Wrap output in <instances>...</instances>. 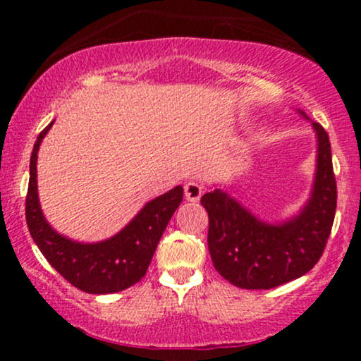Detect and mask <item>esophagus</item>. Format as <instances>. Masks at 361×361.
I'll use <instances>...</instances> for the list:
<instances>
[{
    "label": "esophagus",
    "instance_id": "1",
    "mask_svg": "<svg viewBox=\"0 0 361 361\" xmlns=\"http://www.w3.org/2000/svg\"><path fill=\"white\" fill-rule=\"evenodd\" d=\"M202 193H204V190H202L200 185L195 183V181H190V183L185 185V198L188 202H198Z\"/></svg>",
    "mask_w": 361,
    "mask_h": 361
}]
</instances>
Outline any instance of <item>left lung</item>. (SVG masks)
Masks as SVG:
<instances>
[{"label": "left lung", "mask_w": 361, "mask_h": 361, "mask_svg": "<svg viewBox=\"0 0 361 361\" xmlns=\"http://www.w3.org/2000/svg\"><path fill=\"white\" fill-rule=\"evenodd\" d=\"M305 120V111L297 110ZM316 134V173L305 205L292 217L267 222L215 186L202 197L209 212V252L227 281L239 288L279 287L312 270L324 251L336 212V180L326 130Z\"/></svg>", "instance_id": "8db88e82"}]
</instances>
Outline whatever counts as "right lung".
<instances>
[{"label":"right lung","instance_id":"1","mask_svg":"<svg viewBox=\"0 0 361 361\" xmlns=\"http://www.w3.org/2000/svg\"><path fill=\"white\" fill-rule=\"evenodd\" d=\"M52 123L40 132L32 151L30 181L25 202L28 231L54 270L76 288L98 295L122 292L146 275L157 243L183 200V186L178 185L147 202L122 231L105 241H73L47 222L37 190V154Z\"/></svg>","mask_w":361,"mask_h":361}]
</instances>
